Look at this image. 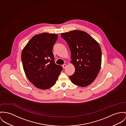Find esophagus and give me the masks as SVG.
<instances>
[{"instance_id":"34e87169","label":"esophagus","mask_w":126,"mask_h":126,"mask_svg":"<svg viewBox=\"0 0 126 126\" xmlns=\"http://www.w3.org/2000/svg\"><path fill=\"white\" fill-rule=\"evenodd\" d=\"M62 67H63V68H66V67H67V65H66V64H64L62 65Z\"/></svg>"}]
</instances>
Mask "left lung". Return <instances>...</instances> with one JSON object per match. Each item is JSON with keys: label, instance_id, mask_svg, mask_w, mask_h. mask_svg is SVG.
I'll return each mask as SVG.
<instances>
[{"label": "left lung", "instance_id": "1", "mask_svg": "<svg viewBox=\"0 0 126 126\" xmlns=\"http://www.w3.org/2000/svg\"><path fill=\"white\" fill-rule=\"evenodd\" d=\"M61 37L68 43L71 58L75 68L69 76L71 82L80 87L92 83L100 71L102 52L97 42L87 32L78 30L61 33Z\"/></svg>", "mask_w": 126, "mask_h": 126}]
</instances>
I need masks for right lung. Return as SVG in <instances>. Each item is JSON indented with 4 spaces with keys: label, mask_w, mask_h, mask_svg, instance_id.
<instances>
[{
    "label": "right lung",
    "mask_w": 126,
    "mask_h": 126,
    "mask_svg": "<svg viewBox=\"0 0 126 126\" xmlns=\"http://www.w3.org/2000/svg\"><path fill=\"white\" fill-rule=\"evenodd\" d=\"M56 34L43 33L32 37L23 49L21 61L25 73L35 87L47 89L55 85L63 69L55 63L52 52Z\"/></svg>",
    "instance_id": "1"
}]
</instances>
